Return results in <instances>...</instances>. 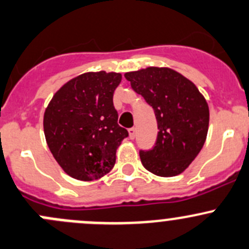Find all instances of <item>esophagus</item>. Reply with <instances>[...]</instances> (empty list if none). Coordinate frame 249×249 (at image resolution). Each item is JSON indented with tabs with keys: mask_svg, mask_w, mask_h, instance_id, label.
I'll return each instance as SVG.
<instances>
[{
	"mask_svg": "<svg viewBox=\"0 0 249 249\" xmlns=\"http://www.w3.org/2000/svg\"><path fill=\"white\" fill-rule=\"evenodd\" d=\"M128 133H129L130 139H134V138H135V128H130V129H128Z\"/></svg>",
	"mask_w": 249,
	"mask_h": 249,
	"instance_id": "esophagus-1",
	"label": "esophagus"
}]
</instances>
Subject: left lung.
Instances as JSON below:
<instances>
[{"mask_svg":"<svg viewBox=\"0 0 249 249\" xmlns=\"http://www.w3.org/2000/svg\"><path fill=\"white\" fill-rule=\"evenodd\" d=\"M133 89L144 97L156 115L155 146L140 151L145 168L159 177L183 173L206 142L209 107L195 83L171 68L149 66L125 72Z\"/></svg>","mask_w":249,"mask_h":249,"instance_id":"left-lung-1","label":"left lung"}]
</instances>
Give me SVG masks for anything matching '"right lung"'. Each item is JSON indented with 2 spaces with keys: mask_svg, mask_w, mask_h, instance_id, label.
I'll return each instance as SVG.
<instances>
[{
  "mask_svg": "<svg viewBox=\"0 0 249 249\" xmlns=\"http://www.w3.org/2000/svg\"><path fill=\"white\" fill-rule=\"evenodd\" d=\"M122 80L119 72L81 73L61 86L43 115V130L52 155L68 176L97 180L116 162L117 147L128 135L117 124L112 97Z\"/></svg>",
  "mask_w": 249,
  "mask_h": 249,
  "instance_id": "add662e5",
  "label": "right lung"
}]
</instances>
